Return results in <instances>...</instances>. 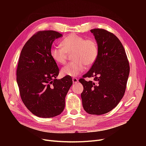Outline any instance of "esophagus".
I'll return each mask as SVG.
<instances>
[{"label":"esophagus","instance_id":"esophagus-1","mask_svg":"<svg viewBox=\"0 0 146 146\" xmlns=\"http://www.w3.org/2000/svg\"><path fill=\"white\" fill-rule=\"evenodd\" d=\"M72 80H73V83H74V84L77 83L78 82V81H79L78 79H77V78H73V79H72Z\"/></svg>","mask_w":146,"mask_h":146}]
</instances>
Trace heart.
Instances as JSON below:
<instances>
[{"mask_svg": "<svg viewBox=\"0 0 146 146\" xmlns=\"http://www.w3.org/2000/svg\"><path fill=\"white\" fill-rule=\"evenodd\" d=\"M61 45H52L50 53L51 58L56 63L63 64L66 63L67 52H74L72 62L68 63L61 68L63 76L75 77L82 73L86 66L92 65L98 55V47L96 42L89 38L71 34L61 41Z\"/></svg>", "mask_w": 146, "mask_h": 146, "instance_id": "b5f03b06", "label": "heart"}]
</instances>
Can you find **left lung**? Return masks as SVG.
<instances>
[{
	"label": "left lung",
	"instance_id": "obj_1",
	"mask_svg": "<svg viewBox=\"0 0 146 146\" xmlns=\"http://www.w3.org/2000/svg\"><path fill=\"white\" fill-rule=\"evenodd\" d=\"M98 55L89 71L79 82L83 86L82 105L89 114L102 115L112 110L124 96L129 66L123 45L118 38L103 29H93ZM94 77V81L84 78Z\"/></svg>",
	"mask_w": 146,
	"mask_h": 146
}]
</instances>
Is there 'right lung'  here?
Here are the masks:
<instances>
[{
	"instance_id": "obj_1",
	"label": "right lung",
	"mask_w": 146,
	"mask_h": 146,
	"mask_svg": "<svg viewBox=\"0 0 146 146\" xmlns=\"http://www.w3.org/2000/svg\"><path fill=\"white\" fill-rule=\"evenodd\" d=\"M63 35L55 31H42L26 42L19 57L17 82L22 102L35 115L51 118L64 110L65 98L73 84L70 76L56 78L59 68L51 58L52 42Z\"/></svg>"
}]
</instances>
